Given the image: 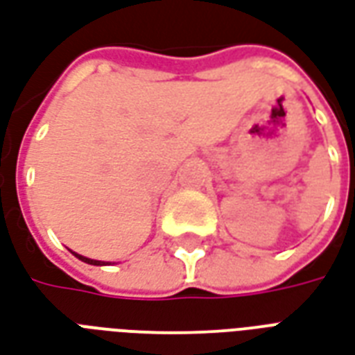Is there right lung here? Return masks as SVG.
Listing matches in <instances>:
<instances>
[{
    "label": "right lung",
    "mask_w": 355,
    "mask_h": 355,
    "mask_svg": "<svg viewBox=\"0 0 355 355\" xmlns=\"http://www.w3.org/2000/svg\"><path fill=\"white\" fill-rule=\"evenodd\" d=\"M75 254V252H73ZM80 261H84V263H90V265H107L105 261H97V259H90V258H84V256H80V254H75Z\"/></svg>",
    "instance_id": "obj_1"
}]
</instances>
